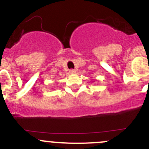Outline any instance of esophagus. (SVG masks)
<instances>
[{"label": "esophagus", "instance_id": "obj_1", "mask_svg": "<svg viewBox=\"0 0 149 149\" xmlns=\"http://www.w3.org/2000/svg\"><path fill=\"white\" fill-rule=\"evenodd\" d=\"M76 70H73V69H72V70H70V71H69V73H70V74H75V73H76Z\"/></svg>", "mask_w": 149, "mask_h": 149}]
</instances>
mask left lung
Segmentation results:
<instances>
[{"label":"left lung","instance_id":"obj_1","mask_svg":"<svg viewBox=\"0 0 149 149\" xmlns=\"http://www.w3.org/2000/svg\"><path fill=\"white\" fill-rule=\"evenodd\" d=\"M94 81H93V82H94Z\"/></svg>","mask_w":149,"mask_h":149}]
</instances>
